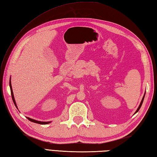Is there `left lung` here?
<instances>
[{
	"label": "left lung",
	"instance_id": "1",
	"mask_svg": "<svg viewBox=\"0 0 157 157\" xmlns=\"http://www.w3.org/2000/svg\"><path fill=\"white\" fill-rule=\"evenodd\" d=\"M144 96H145V94H144V96H143V99H142V101H141V102H140V105H139V106H138V109L136 110V112L134 113V114H136V113L137 112H138V110H140V107H141V105H142V104H143V100H144Z\"/></svg>",
	"mask_w": 157,
	"mask_h": 157
}]
</instances>
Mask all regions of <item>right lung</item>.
<instances>
[{"label":"right lung","instance_id":"right-lung-1","mask_svg":"<svg viewBox=\"0 0 157 157\" xmlns=\"http://www.w3.org/2000/svg\"><path fill=\"white\" fill-rule=\"evenodd\" d=\"M9 85H10V92H11V96H12L13 101V102H14V105H15V106L17 108L16 101H15V100H14V95H13V89H12V86H11V81H10V82H9ZM27 118L29 120H30V121L32 122H35V123H37V124H47L50 123V122H41V121H38V120H33V119L30 118H29V117H27Z\"/></svg>","mask_w":157,"mask_h":157}]
</instances>
